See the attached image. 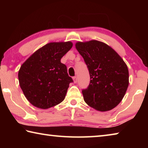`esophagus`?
Wrapping results in <instances>:
<instances>
[{
    "mask_svg": "<svg viewBox=\"0 0 148 148\" xmlns=\"http://www.w3.org/2000/svg\"><path fill=\"white\" fill-rule=\"evenodd\" d=\"M73 81H74V84L76 83L77 81V78L76 76L73 77Z\"/></svg>",
    "mask_w": 148,
    "mask_h": 148,
    "instance_id": "34e87169",
    "label": "esophagus"
}]
</instances>
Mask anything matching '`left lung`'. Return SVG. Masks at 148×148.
Instances as JSON below:
<instances>
[{
	"label": "left lung",
	"instance_id": "1",
	"mask_svg": "<svg viewBox=\"0 0 148 148\" xmlns=\"http://www.w3.org/2000/svg\"><path fill=\"white\" fill-rule=\"evenodd\" d=\"M76 47L87 64L91 79L87 88L82 90L84 101L98 111L114 108L129 86L127 64L115 50L102 42H78Z\"/></svg>",
	"mask_w": 148,
	"mask_h": 148
}]
</instances>
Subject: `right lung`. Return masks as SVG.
<instances>
[{"label": "right lung", "mask_w": 148, "mask_h": 148, "mask_svg": "<svg viewBox=\"0 0 148 148\" xmlns=\"http://www.w3.org/2000/svg\"><path fill=\"white\" fill-rule=\"evenodd\" d=\"M72 47L71 42L47 44L21 66L18 72L19 86L33 106L47 109L64 99L73 79L61 59Z\"/></svg>", "instance_id": "obj_1"}]
</instances>
